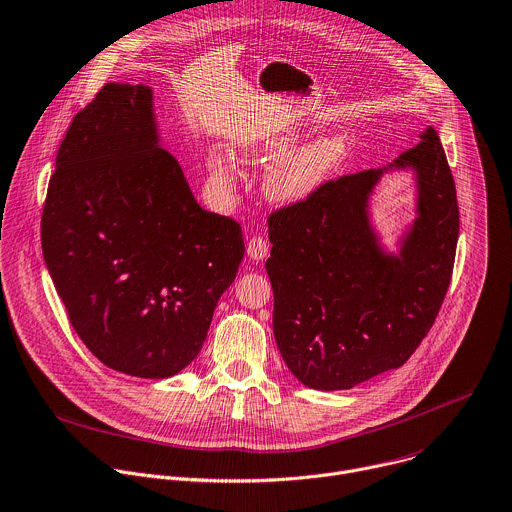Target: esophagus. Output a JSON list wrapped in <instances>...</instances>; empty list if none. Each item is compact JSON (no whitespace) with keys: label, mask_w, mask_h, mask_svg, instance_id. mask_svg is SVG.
<instances>
[{"label":"esophagus","mask_w":512,"mask_h":512,"mask_svg":"<svg viewBox=\"0 0 512 512\" xmlns=\"http://www.w3.org/2000/svg\"><path fill=\"white\" fill-rule=\"evenodd\" d=\"M247 255L253 261H263L269 255V243L263 237H251L247 243Z\"/></svg>","instance_id":"1"}]
</instances>
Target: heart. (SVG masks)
<instances>
[{
    "label": "heart",
    "mask_w": 512,
    "mask_h": 512,
    "mask_svg": "<svg viewBox=\"0 0 512 512\" xmlns=\"http://www.w3.org/2000/svg\"><path fill=\"white\" fill-rule=\"evenodd\" d=\"M289 148L291 138L285 136L251 148L245 154L251 162L277 160L267 173L265 189L273 201L285 205L305 199L311 191L319 187V183L331 173V168L337 164V160L342 158L346 150V140L339 134H327L285 157L284 154L289 152ZM209 168L217 183H221L223 187L233 185L235 166L225 154L211 152Z\"/></svg>",
    "instance_id": "heart-1"
}]
</instances>
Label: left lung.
Here are the masks:
<instances>
[{
	"label": "left lung",
	"instance_id": "left-lung-1",
	"mask_svg": "<svg viewBox=\"0 0 512 512\" xmlns=\"http://www.w3.org/2000/svg\"><path fill=\"white\" fill-rule=\"evenodd\" d=\"M388 168H412L418 217L388 255L368 219V199L386 168L321 183L303 201L269 215L273 333L283 362L313 390H350L400 368L422 344L446 297L458 203L432 126Z\"/></svg>",
	"mask_w": 512,
	"mask_h": 512
}]
</instances>
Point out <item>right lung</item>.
Masks as SVG:
<instances>
[{"label": "right lung", "mask_w": 512, "mask_h": 512, "mask_svg": "<svg viewBox=\"0 0 512 512\" xmlns=\"http://www.w3.org/2000/svg\"><path fill=\"white\" fill-rule=\"evenodd\" d=\"M42 251L84 346L116 372L160 380L199 356L245 243L158 146L152 90L110 82L58 148Z\"/></svg>", "instance_id": "1"}]
</instances>
